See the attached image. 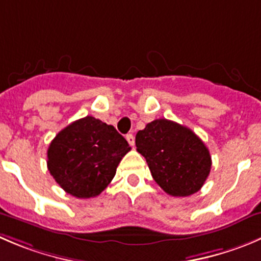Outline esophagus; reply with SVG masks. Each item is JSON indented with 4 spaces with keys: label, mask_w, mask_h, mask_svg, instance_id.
Returning a JSON list of instances; mask_svg holds the SVG:
<instances>
[{
    "label": "esophagus",
    "mask_w": 261,
    "mask_h": 261,
    "mask_svg": "<svg viewBox=\"0 0 261 261\" xmlns=\"http://www.w3.org/2000/svg\"><path fill=\"white\" fill-rule=\"evenodd\" d=\"M126 140H127V143L130 144L131 146H134V144H135V138H134L133 134H127V135H126Z\"/></svg>",
    "instance_id": "34e87169"
}]
</instances>
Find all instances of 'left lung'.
<instances>
[{"instance_id":"8db88e82","label":"left lung","mask_w":261,"mask_h":261,"mask_svg":"<svg viewBox=\"0 0 261 261\" xmlns=\"http://www.w3.org/2000/svg\"><path fill=\"white\" fill-rule=\"evenodd\" d=\"M135 143L154 181L172 196H190L208 178L211 153L186 126L166 118L154 120L138 131Z\"/></svg>"}]
</instances>
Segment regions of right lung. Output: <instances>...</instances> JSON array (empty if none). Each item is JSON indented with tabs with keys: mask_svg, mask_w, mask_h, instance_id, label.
Segmentation results:
<instances>
[{
	"mask_svg": "<svg viewBox=\"0 0 261 261\" xmlns=\"http://www.w3.org/2000/svg\"><path fill=\"white\" fill-rule=\"evenodd\" d=\"M130 150L112 125L87 116L56 135L47 151V167L67 194L89 199L110 185L118 163Z\"/></svg>",
	"mask_w": 261,
	"mask_h": 261,
	"instance_id": "right-lung-1",
	"label": "right lung"
}]
</instances>
